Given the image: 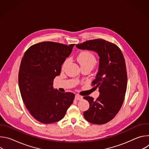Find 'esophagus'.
<instances>
[{"label":"esophagus","instance_id":"obj_1","mask_svg":"<svg viewBox=\"0 0 149 149\" xmlns=\"http://www.w3.org/2000/svg\"><path fill=\"white\" fill-rule=\"evenodd\" d=\"M75 99L77 100H81L82 99V97L79 95H78V94H77L75 95Z\"/></svg>","mask_w":149,"mask_h":149}]
</instances>
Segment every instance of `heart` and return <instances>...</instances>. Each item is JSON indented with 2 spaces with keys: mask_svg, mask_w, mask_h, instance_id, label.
Masks as SVG:
<instances>
[{
  "mask_svg": "<svg viewBox=\"0 0 149 149\" xmlns=\"http://www.w3.org/2000/svg\"><path fill=\"white\" fill-rule=\"evenodd\" d=\"M77 60L81 67H90L93 68L97 63L95 56L90 51H84L81 52L77 57ZM68 62V59L64 61L62 65V69H64L66 67Z\"/></svg>",
  "mask_w": 149,
  "mask_h": 149,
  "instance_id": "heart-1",
  "label": "heart"
}]
</instances>
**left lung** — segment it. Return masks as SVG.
I'll return each instance as SVG.
<instances>
[{"label":"left lung","mask_w":149,"mask_h":149,"mask_svg":"<svg viewBox=\"0 0 149 149\" xmlns=\"http://www.w3.org/2000/svg\"><path fill=\"white\" fill-rule=\"evenodd\" d=\"M76 47L95 51L100 56L98 72L91 84L99 89L100 95L95 100L90 96L84 97L90 104L84 116L91 123L105 124L117 115L124 100L127 75L124 56L116 44L102 39L87 40Z\"/></svg>","instance_id":"8db88e82"}]
</instances>
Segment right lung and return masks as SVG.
<instances>
[{
  "label": "right lung",
  "mask_w": 149,
  "mask_h": 149,
  "mask_svg": "<svg viewBox=\"0 0 149 149\" xmlns=\"http://www.w3.org/2000/svg\"><path fill=\"white\" fill-rule=\"evenodd\" d=\"M74 45L40 42L29 47L21 61L18 75L21 97L30 114L42 123L61 120L73 102L74 93H61L52 86Z\"/></svg>",
  "instance_id": "1"
}]
</instances>
